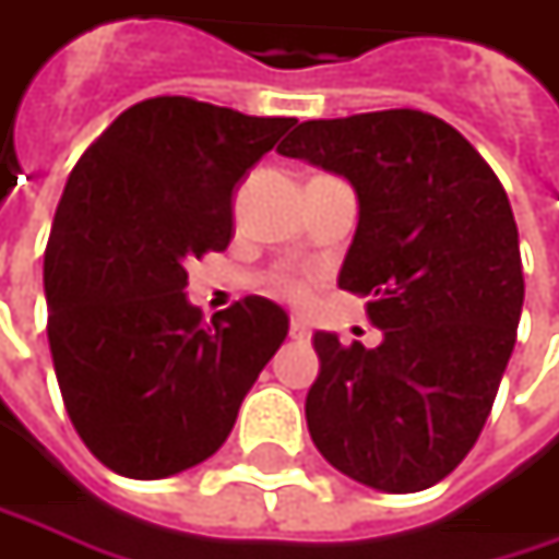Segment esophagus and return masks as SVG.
Returning a JSON list of instances; mask_svg holds the SVG:
<instances>
[{"label": "esophagus", "instance_id": "1", "mask_svg": "<svg viewBox=\"0 0 559 559\" xmlns=\"http://www.w3.org/2000/svg\"><path fill=\"white\" fill-rule=\"evenodd\" d=\"M290 338H310V323L304 317H290Z\"/></svg>", "mask_w": 559, "mask_h": 559}]
</instances>
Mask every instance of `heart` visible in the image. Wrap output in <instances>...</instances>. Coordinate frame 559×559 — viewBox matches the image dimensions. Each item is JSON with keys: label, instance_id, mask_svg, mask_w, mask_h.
I'll list each match as a JSON object with an SVG mask.
<instances>
[{"label": "heart", "instance_id": "obj_1", "mask_svg": "<svg viewBox=\"0 0 559 559\" xmlns=\"http://www.w3.org/2000/svg\"><path fill=\"white\" fill-rule=\"evenodd\" d=\"M269 287L287 294V297H294V300H300V297L307 294V284L300 278H290V275H272V278H269Z\"/></svg>", "mask_w": 559, "mask_h": 559}]
</instances>
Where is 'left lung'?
<instances>
[{"label": "left lung", "mask_w": 559, "mask_h": 559, "mask_svg": "<svg viewBox=\"0 0 559 559\" xmlns=\"http://www.w3.org/2000/svg\"><path fill=\"white\" fill-rule=\"evenodd\" d=\"M278 153L352 185L338 287L371 297L381 330L378 348L313 335L310 438L352 480L429 489L480 438L515 348L525 278L509 198L457 130L413 108L304 121Z\"/></svg>", "instance_id": "1"}]
</instances>
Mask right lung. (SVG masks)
<instances>
[{
  "mask_svg": "<svg viewBox=\"0 0 559 559\" xmlns=\"http://www.w3.org/2000/svg\"><path fill=\"white\" fill-rule=\"evenodd\" d=\"M294 118L181 95L128 108L76 163L44 252L47 338L85 448L130 480L207 461L287 335L242 297L211 323L185 265L233 236V191Z\"/></svg>",
  "mask_w": 559,
  "mask_h": 559,
  "instance_id": "right-lung-1",
  "label": "right lung"
}]
</instances>
